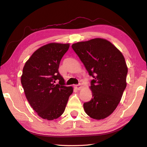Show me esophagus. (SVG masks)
<instances>
[{
    "mask_svg": "<svg viewBox=\"0 0 147 147\" xmlns=\"http://www.w3.org/2000/svg\"><path fill=\"white\" fill-rule=\"evenodd\" d=\"M82 85H75L74 86V88H75L76 90H81V88H82Z\"/></svg>",
    "mask_w": 147,
    "mask_h": 147,
    "instance_id": "34e87169",
    "label": "esophagus"
}]
</instances>
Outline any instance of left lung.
I'll return each instance as SVG.
<instances>
[{"mask_svg": "<svg viewBox=\"0 0 147 147\" xmlns=\"http://www.w3.org/2000/svg\"><path fill=\"white\" fill-rule=\"evenodd\" d=\"M89 75L91 100L83 104L86 114L100 120L117 107L125 90L127 67L123 54L108 40L96 38L72 45Z\"/></svg>", "mask_w": 147, "mask_h": 147, "instance_id": "8db88e82", "label": "left lung"}]
</instances>
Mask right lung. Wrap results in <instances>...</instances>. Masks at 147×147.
<instances>
[{
	"mask_svg": "<svg viewBox=\"0 0 147 147\" xmlns=\"http://www.w3.org/2000/svg\"><path fill=\"white\" fill-rule=\"evenodd\" d=\"M69 43H50L33 53L23 69L21 82L31 107L40 117L54 120L63 114L72 86H64L59 64ZM59 84H55L56 81Z\"/></svg>",
	"mask_w": 147,
	"mask_h": 147,
	"instance_id": "add662e5",
	"label": "right lung"
}]
</instances>
